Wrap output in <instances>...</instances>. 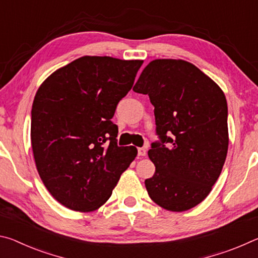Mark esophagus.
<instances>
[{
  "instance_id": "34e87169",
  "label": "esophagus",
  "mask_w": 258,
  "mask_h": 258,
  "mask_svg": "<svg viewBox=\"0 0 258 258\" xmlns=\"http://www.w3.org/2000/svg\"><path fill=\"white\" fill-rule=\"evenodd\" d=\"M138 155H139L140 157H145V156L147 155L146 148H139V149H138Z\"/></svg>"
}]
</instances>
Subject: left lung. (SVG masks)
I'll list each match as a JSON object with an SVG mask.
<instances>
[{"mask_svg": "<svg viewBox=\"0 0 258 258\" xmlns=\"http://www.w3.org/2000/svg\"><path fill=\"white\" fill-rule=\"evenodd\" d=\"M155 107L160 142L148 151L156 166L145 184L167 211L184 212L207 197L228 154V103L221 87L199 68L181 59H156L133 87ZM164 143H171L166 148Z\"/></svg>", "mask_w": 258, "mask_h": 258, "instance_id": "1", "label": "left lung"}]
</instances>
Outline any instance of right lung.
<instances>
[{
	"label": "right lung",
	"instance_id": "right-lung-1",
	"mask_svg": "<svg viewBox=\"0 0 258 258\" xmlns=\"http://www.w3.org/2000/svg\"><path fill=\"white\" fill-rule=\"evenodd\" d=\"M142 60L85 55L52 73L32 107L30 139L41 180L56 202L93 212L110 198L137 148L117 146L111 118Z\"/></svg>",
	"mask_w": 258,
	"mask_h": 258
}]
</instances>
